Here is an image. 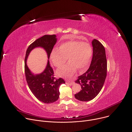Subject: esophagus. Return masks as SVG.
<instances>
[{
	"label": "esophagus",
	"instance_id": "34e87169",
	"mask_svg": "<svg viewBox=\"0 0 132 132\" xmlns=\"http://www.w3.org/2000/svg\"><path fill=\"white\" fill-rule=\"evenodd\" d=\"M66 83L67 84H68V85H73L74 83H75V82H73V81H66Z\"/></svg>",
	"mask_w": 132,
	"mask_h": 132
}]
</instances>
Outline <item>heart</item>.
I'll use <instances>...</instances> for the list:
<instances>
[{
  "mask_svg": "<svg viewBox=\"0 0 132 132\" xmlns=\"http://www.w3.org/2000/svg\"><path fill=\"white\" fill-rule=\"evenodd\" d=\"M92 52V47L89 43L70 40L62 43L59 49H53L50 54V59L53 64L58 68L63 66L68 59L69 63L57 72L61 76L70 78L77 68L81 70L89 65Z\"/></svg>",
  "mask_w": 132,
  "mask_h": 132,
  "instance_id": "1",
  "label": "heart"
}]
</instances>
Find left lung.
<instances>
[{"label":"left lung","mask_w":132,"mask_h":132,"mask_svg":"<svg viewBox=\"0 0 132 132\" xmlns=\"http://www.w3.org/2000/svg\"><path fill=\"white\" fill-rule=\"evenodd\" d=\"M92 43L93 57L90 66L75 81L81 85L82 90L75 94V97L83 102L91 101L98 94L107 76V62L105 48L96 39H94Z\"/></svg>","instance_id":"left-lung-1"}]
</instances>
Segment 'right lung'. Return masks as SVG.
<instances>
[{
	"instance_id": "right-lung-1",
	"label": "right lung",
	"mask_w": 132,
	"mask_h": 132,
	"mask_svg": "<svg viewBox=\"0 0 132 132\" xmlns=\"http://www.w3.org/2000/svg\"><path fill=\"white\" fill-rule=\"evenodd\" d=\"M55 35L43 36L33 42L29 46L25 58V73L29 88L34 96L40 101L46 104L56 102L59 97V87L65 82L63 79H56L54 77V71L48 60L47 67L41 73L34 75L29 69L26 60L30 51L36 47H42L45 49L49 59L50 54L57 39Z\"/></svg>"
}]
</instances>
